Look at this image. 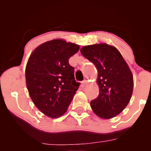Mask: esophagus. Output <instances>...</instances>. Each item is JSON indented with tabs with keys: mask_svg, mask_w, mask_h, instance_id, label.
Returning <instances> with one entry per match:
<instances>
[{
	"mask_svg": "<svg viewBox=\"0 0 151 151\" xmlns=\"http://www.w3.org/2000/svg\"><path fill=\"white\" fill-rule=\"evenodd\" d=\"M86 84H87V81L86 80H84V81H81V84H82L83 86H85Z\"/></svg>",
	"mask_w": 151,
	"mask_h": 151,
	"instance_id": "1",
	"label": "esophagus"
}]
</instances>
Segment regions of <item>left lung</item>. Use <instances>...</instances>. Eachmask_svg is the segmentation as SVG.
I'll return each mask as SVG.
<instances>
[{
    "label": "left lung",
    "mask_w": 151,
    "mask_h": 151,
    "mask_svg": "<svg viewBox=\"0 0 151 151\" xmlns=\"http://www.w3.org/2000/svg\"><path fill=\"white\" fill-rule=\"evenodd\" d=\"M80 52L98 71L99 94L90 102L93 111L102 119L116 116L132 96L133 78L129 66L116 48L105 43L84 46Z\"/></svg>",
    "instance_id": "left-lung-1"
}]
</instances>
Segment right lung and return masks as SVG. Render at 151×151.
<instances>
[{
  "mask_svg": "<svg viewBox=\"0 0 151 151\" xmlns=\"http://www.w3.org/2000/svg\"><path fill=\"white\" fill-rule=\"evenodd\" d=\"M79 50L78 45L57 39L38 46L29 58L25 69L29 94L36 107L50 118L67 111L79 88L74 68L69 64Z\"/></svg>",
  "mask_w": 151,
  "mask_h": 151,
  "instance_id": "right-lung-1",
  "label": "right lung"
}]
</instances>
